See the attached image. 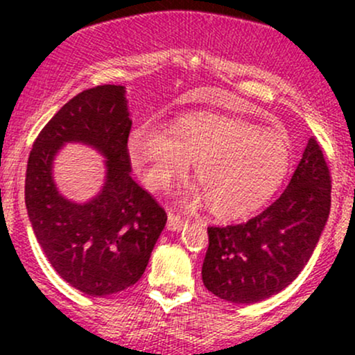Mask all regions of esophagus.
I'll use <instances>...</instances> for the list:
<instances>
[{
    "label": "esophagus",
    "mask_w": 355,
    "mask_h": 355,
    "mask_svg": "<svg viewBox=\"0 0 355 355\" xmlns=\"http://www.w3.org/2000/svg\"><path fill=\"white\" fill-rule=\"evenodd\" d=\"M185 225L187 220H183L180 215H175L173 211H168V223H166V229L172 232H180Z\"/></svg>",
    "instance_id": "1"
}]
</instances>
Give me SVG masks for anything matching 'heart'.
<instances>
[{
	"mask_svg": "<svg viewBox=\"0 0 355 355\" xmlns=\"http://www.w3.org/2000/svg\"><path fill=\"white\" fill-rule=\"evenodd\" d=\"M130 157L150 189L168 187L193 160L200 187H190L183 200H207L220 218H239L259 209L282 185L291 166V144L272 130H259L240 118L197 113L178 118L168 132L135 128Z\"/></svg>",
	"mask_w": 355,
	"mask_h": 355,
	"instance_id": "heart-1",
	"label": "heart"
}]
</instances>
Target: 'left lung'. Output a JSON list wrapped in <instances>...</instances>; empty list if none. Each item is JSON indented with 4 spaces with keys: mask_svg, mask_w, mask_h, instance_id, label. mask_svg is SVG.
<instances>
[{
    "mask_svg": "<svg viewBox=\"0 0 355 355\" xmlns=\"http://www.w3.org/2000/svg\"><path fill=\"white\" fill-rule=\"evenodd\" d=\"M331 211V173L313 138L287 189L247 223L209 227L203 285L232 304L279 294L307 266Z\"/></svg>",
    "mask_w": 355,
    "mask_h": 355,
    "instance_id": "left-lung-1",
    "label": "left lung"
}]
</instances>
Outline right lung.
<instances>
[{"label":"right lung","instance_id":"add662e5","mask_svg":"<svg viewBox=\"0 0 355 355\" xmlns=\"http://www.w3.org/2000/svg\"><path fill=\"white\" fill-rule=\"evenodd\" d=\"M130 128L125 87L85 89L44 125L28 158L24 202L36 240L56 274L92 297L137 284L166 223L165 210L130 175ZM67 143L107 158L104 187L85 204L63 198L52 178V162Z\"/></svg>","mask_w":355,"mask_h":355}]
</instances>
